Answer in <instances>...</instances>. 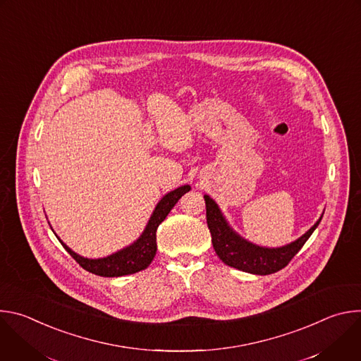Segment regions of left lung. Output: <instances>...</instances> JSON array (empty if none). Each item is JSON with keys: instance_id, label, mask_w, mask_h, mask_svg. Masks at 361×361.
I'll return each instance as SVG.
<instances>
[{"instance_id": "1", "label": "left lung", "mask_w": 361, "mask_h": 361, "mask_svg": "<svg viewBox=\"0 0 361 361\" xmlns=\"http://www.w3.org/2000/svg\"><path fill=\"white\" fill-rule=\"evenodd\" d=\"M204 200L213 247L220 257V260L230 267L259 276L273 274L284 269L291 262L293 257L301 250L304 243L310 238L324 214L323 213L320 216L317 223L310 230L305 231L301 237L291 241L290 244L281 247H262L235 233L226 220L219 204L210 195L205 194Z\"/></svg>"}]
</instances>
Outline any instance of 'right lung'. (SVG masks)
<instances>
[{
  "mask_svg": "<svg viewBox=\"0 0 361 361\" xmlns=\"http://www.w3.org/2000/svg\"><path fill=\"white\" fill-rule=\"evenodd\" d=\"M191 190L188 184L181 185L170 192H167L156 205L154 209L144 231L141 235L131 243L130 245L107 255L102 259H87L73 251L67 244L61 241V238L57 235L63 247L70 252L73 259L87 271L101 276V277H123L128 274L138 273L144 269H147L151 262L154 260L157 252V228L159 226L166 220L171 209L177 204V201ZM53 230V228H51Z\"/></svg>",
  "mask_w": 361,
  "mask_h": 361,
  "instance_id": "add662e5",
  "label": "right lung"
}]
</instances>
